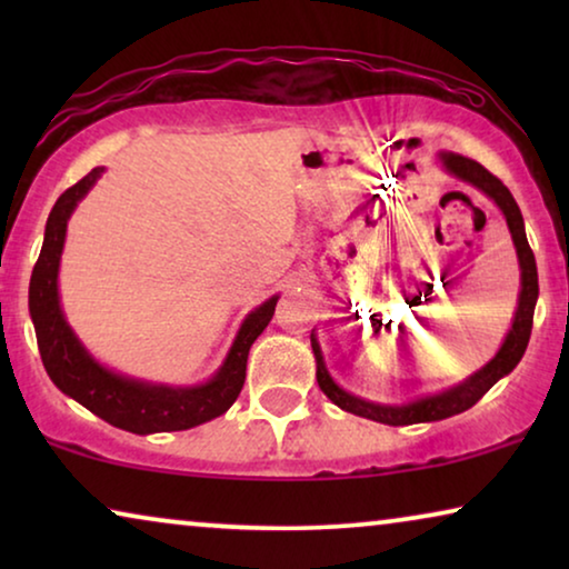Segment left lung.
<instances>
[{"label":"left lung","instance_id":"1","mask_svg":"<svg viewBox=\"0 0 569 569\" xmlns=\"http://www.w3.org/2000/svg\"><path fill=\"white\" fill-rule=\"evenodd\" d=\"M442 166L450 176L461 178V181L477 186L479 191H485L489 199L495 201L497 207L502 209L505 220H508L512 243H516V253H518V263H520V295H518V310L516 318H512V329L505 337L500 352H497L492 360H489L485 368L473 372L453 388L442 393H432L425 396V399H417L411 403H401V407H391V403H376V401H365L360 396L347 393L345 388H339L333 383V378L326 370L321 347L313 333H310V347H313L316 355V378L321 391L329 396V399L337 403L339 409L349 411V415L372 419V422H383L391 427H401V425H417V422H438V419H448L453 415H461V411L471 409L481 396H485L489 388H492L497 380L512 372V368L520 362L523 357L528 339H531V326H533V308H536V298H539V271H536V259L531 246H528L526 238V228H523V214L512 199V193L508 191L500 178L489 173L485 166H479L477 160L463 158V154L456 152H440Z\"/></svg>","mask_w":569,"mask_h":569}]
</instances>
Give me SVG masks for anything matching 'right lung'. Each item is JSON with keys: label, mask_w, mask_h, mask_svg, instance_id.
Masks as SVG:
<instances>
[{"label": "right lung", "mask_w": 569, "mask_h": 569, "mask_svg": "<svg viewBox=\"0 0 569 569\" xmlns=\"http://www.w3.org/2000/svg\"><path fill=\"white\" fill-rule=\"evenodd\" d=\"M100 173L103 168H92L82 181L61 193L51 209L49 222H46L43 248L33 267L28 292L30 318L36 326L43 368L61 393L80 401L84 409L119 430L134 435L191 430V427L224 415L238 399L240 388L246 383L248 349L269 326L279 298L274 295L246 316L222 368L201 386H154L103 368L74 337L64 310L59 306V261L64 251L67 222L77 201L84 199Z\"/></svg>", "instance_id": "obj_1"}]
</instances>
